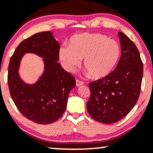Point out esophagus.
I'll return each instance as SVG.
<instances>
[{"instance_id": "esophagus-1", "label": "esophagus", "mask_w": 153, "mask_h": 153, "mask_svg": "<svg viewBox=\"0 0 153 153\" xmlns=\"http://www.w3.org/2000/svg\"><path fill=\"white\" fill-rule=\"evenodd\" d=\"M84 85V82L82 81V80L78 79H77L76 80V86H80V85Z\"/></svg>"}]
</instances>
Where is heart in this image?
<instances>
[{
  "label": "heart",
  "instance_id": "heart-1",
  "mask_svg": "<svg viewBox=\"0 0 153 153\" xmlns=\"http://www.w3.org/2000/svg\"><path fill=\"white\" fill-rule=\"evenodd\" d=\"M121 48L114 39L100 33H82L71 39L69 47H62L59 57L64 68L73 71L84 60V66L93 78L107 76L117 64Z\"/></svg>",
  "mask_w": 153,
  "mask_h": 153
}]
</instances>
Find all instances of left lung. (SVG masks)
Returning <instances> with one entry per match:
<instances>
[{
  "instance_id": "8db88e82",
  "label": "left lung",
  "mask_w": 153,
  "mask_h": 153,
  "mask_svg": "<svg viewBox=\"0 0 153 153\" xmlns=\"http://www.w3.org/2000/svg\"><path fill=\"white\" fill-rule=\"evenodd\" d=\"M121 57L117 68L107 76L89 83L90 97L87 109L92 118L110 124L120 120L139 99L143 76V63L135 44L118 33Z\"/></svg>"
}]
</instances>
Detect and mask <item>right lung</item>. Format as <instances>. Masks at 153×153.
I'll list each match as a JSON object with an SVG mask.
<instances>
[{"label": "right lung", "instance_id": "1", "mask_svg": "<svg viewBox=\"0 0 153 153\" xmlns=\"http://www.w3.org/2000/svg\"><path fill=\"white\" fill-rule=\"evenodd\" d=\"M60 44L52 32L38 33L18 45L9 62L8 85L11 98L22 115L38 124H50L63 115L69 92L76 85L74 77L57 62ZM27 52L44 57L45 65L44 74L32 85L25 84L18 74L21 58Z\"/></svg>", "mask_w": 153, "mask_h": 153}]
</instances>
